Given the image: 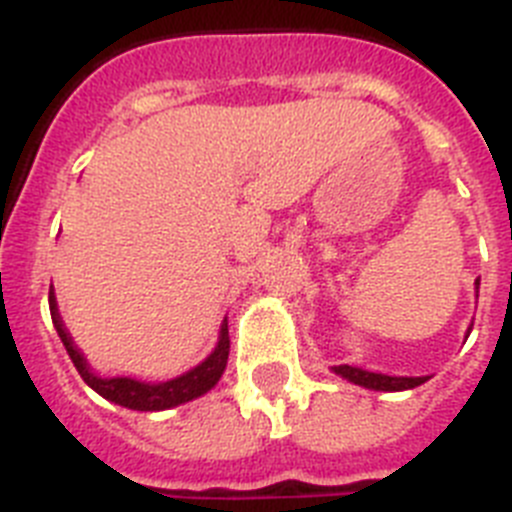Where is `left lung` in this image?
<instances>
[{
	"label": "left lung",
	"mask_w": 512,
	"mask_h": 512,
	"mask_svg": "<svg viewBox=\"0 0 512 512\" xmlns=\"http://www.w3.org/2000/svg\"><path fill=\"white\" fill-rule=\"evenodd\" d=\"M474 284H477V292H479V279ZM330 372H336L338 377L359 384V387H366V390H377V392L413 390V387H420V384L431 379V377H392V374L369 372V369H361V366H348V364L330 366Z\"/></svg>",
	"instance_id": "8db88e82"
}]
</instances>
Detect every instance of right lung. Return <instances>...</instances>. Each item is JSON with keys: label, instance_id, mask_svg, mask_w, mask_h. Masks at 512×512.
Returning <instances> with one entry per match:
<instances>
[{"label": "right lung", "instance_id": "add662e5", "mask_svg": "<svg viewBox=\"0 0 512 512\" xmlns=\"http://www.w3.org/2000/svg\"><path fill=\"white\" fill-rule=\"evenodd\" d=\"M48 307H51L53 328L58 330V338L66 346V354L74 361L76 372L81 374V379L92 387L97 395H102L104 400L115 402L128 410H140V413H158V410H171L176 405H184L189 400H197L205 392H210L220 377H223L225 366H228V351H230V338H228V318L220 323V336H217L215 348L210 351L205 361H200L197 366H192L189 372L179 374L174 379H166V382H143V379L135 377H102L89 366L87 356L81 354V348L76 346L74 338H71L69 328L63 325L61 312H58L56 292H48Z\"/></svg>", "mask_w": 512, "mask_h": 512}]
</instances>
